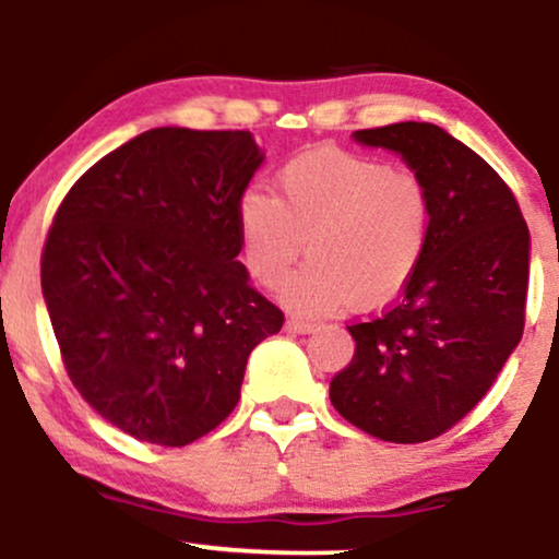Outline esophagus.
<instances>
[{
  "label": "esophagus",
  "instance_id": "34e87169",
  "mask_svg": "<svg viewBox=\"0 0 559 559\" xmlns=\"http://www.w3.org/2000/svg\"><path fill=\"white\" fill-rule=\"evenodd\" d=\"M316 329H318V325L312 323V320H301V318H288L286 320V331H292V333H312Z\"/></svg>",
  "mask_w": 559,
  "mask_h": 559
}]
</instances>
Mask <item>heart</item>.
<instances>
[{
	"label": "heart",
	"mask_w": 559,
	"mask_h": 559,
	"mask_svg": "<svg viewBox=\"0 0 559 559\" xmlns=\"http://www.w3.org/2000/svg\"><path fill=\"white\" fill-rule=\"evenodd\" d=\"M278 197L249 186L236 202L249 275L275 286L297 258L310 262L281 284L278 297L301 316L349 307L376 310L409 284L431 234V194L415 173L378 159L318 150L278 170Z\"/></svg>",
	"instance_id": "1"
}]
</instances>
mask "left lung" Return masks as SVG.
Segmentation results:
<instances>
[{
    "instance_id": "1",
    "label": "left lung",
    "mask_w": 559,
    "mask_h": 559,
    "mask_svg": "<svg viewBox=\"0 0 559 559\" xmlns=\"http://www.w3.org/2000/svg\"><path fill=\"white\" fill-rule=\"evenodd\" d=\"M396 152L431 194L426 254L402 299L346 325L355 357L331 381L338 415L394 444H418L463 420L523 336L531 236L497 170L433 123L355 131Z\"/></svg>"
}]
</instances>
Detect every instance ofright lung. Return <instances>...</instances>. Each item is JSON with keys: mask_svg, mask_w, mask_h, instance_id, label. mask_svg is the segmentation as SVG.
<instances>
[{"mask_svg": "<svg viewBox=\"0 0 559 559\" xmlns=\"http://www.w3.org/2000/svg\"><path fill=\"white\" fill-rule=\"evenodd\" d=\"M262 159L249 131L152 128L57 210L41 292L62 362L133 439L186 447L221 426L252 349L284 325L236 260V202Z\"/></svg>", "mask_w": 559, "mask_h": 559, "instance_id": "obj_1", "label": "right lung"}]
</instances>
